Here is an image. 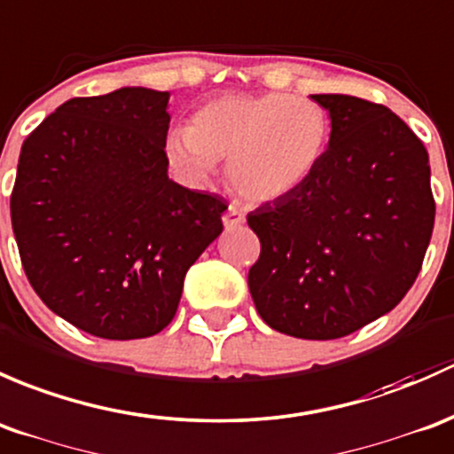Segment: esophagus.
Masks as SVG:
<instances>
[{"instance_id": "obj_1", "label": "esophagus", "mask_w": 454, "mask_h": 454, "mask_svg": "<svg viewBox=\"0 0 454 454\" xmlns=\"http://www.w3.org/2000/svg\"><path fill=\"white\" fill-rule=\"evenodd\" d=\"M242 223H245V214H242L238 207H233V205H229L225 216H223V225L227 229H233V227H240Z\"/></svg>"}]
</instances>
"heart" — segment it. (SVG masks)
Here are the masks:
<instances>
[{
	"mask_svg": "<svg viewBox=\"0 0 454 454\" xmlns=\"http://www.w3.org/2000/svg\"><path fill=\"white\" fill-rule=\"evenodd\" d=\"M330 137L324 106L288 93H223L190 115L185 133L168 135V166L190 184H207L227 166L233 192L251 205L297 192L312 176Z\"/></svg>",
	"mask_w": 454,
	"mask_h": 454,
	"instance_id": "heart-1",
	"label": "heart"
}]
</instances>
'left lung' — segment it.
<instances>
[{"label":"left lung","instance_id":"8db88e82","mask_svg":"<svg viewBox=\"0 0 454 454\" xmlns=\"http://www.w3.org/2000/svg\"><path fill=\"white\" fill-rule=\"evenodd\" d=\"M330 114V142L310 179L260 205L249 291L273 330L297 339L348 336L394 310L422 269L435 223L428 153L382 105L310 96Z\"/></svg>","mask_w":454,"mask_h":454}]
</instances>
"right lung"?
Returning a JSON list of instances; mask_svg holds the SVG:
<instances>
[{
	"mask_svg": "<svg viewBox=\"0 0 454 454\" xmlns=\"http://www.w3.org/2000/svg\"><path fill=\"white\" fill-rule=\"evenodd\" d=\"M170 93L72 98L23 142L11 218L45 306L100 339L161 332L221 236L225 200L168 179Z\"/></svg>",
	"mask_w": 454,
	"mask_h": 454,
	"instance_id": "add662e5",
	"label": "right lung"
}]
</instances>
